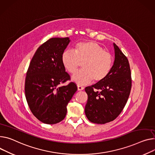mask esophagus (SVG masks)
Segmentation results:
<instances>
[{"mask_svg":"<svg viewBox=\"0 0 155 155\" xmlns=\"http://www.w3.org/2000/svg\"><path fill=\"white\" fill-rule=\"evenodd\" d=\"M84 87H82V86H78V91H82L84 90Z\"/></svg>","mask_w":155,"mask_h":155,"instance_id":"34e87169","label":"esophagus"}]
</instances>
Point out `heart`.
<instances>
[{
    "mask_svg": "<svg viewBox=\"0 0 155 155\" xmlns=\"http://www.w3.org/2000/svg\"><path fill=\"white\" fill-rule=\"evenodd\" d=\"M61 62L71 74L75 73L82 63L83 69L74 74L72 80L78 85H86L92 80L98 82L107 78L112 68L113 58L99 44L86 41L76 44L74 50H65L61 55Z\"/></svg>",
    "mask_w": 155,
    "mask_h": 155,
    "instance_id": "heart-1",
    "label": "heart"
}]
</instances>
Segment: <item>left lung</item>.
<instances>
[{
    "instance_id": "obj_1",
    "label": "left lung",
    "mask_w": 155,
    "mask_h": 155,
    "mask_svg": "<svg viewBox=\"0 0 155 155\" xmlns=\"http://www.w3.org/2000/svg\"><path fill=\"white\" fill-rule=\"evenodd\" d=\"M115 59L109 74L96 84L85 88L88 99L85 114L94 124L113 121L124 109L132 87V78L127 58L113 43Z\"/></svg>"
}]
</instances>
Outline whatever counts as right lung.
I'll use <instances>...</instances> for the list:
<instances>
[{
  "label": "right lung",
  "instance_id": "1",
  "mask_svg": "<svg viewBox=\"0 0 155 155\" xmlns=\"http://www.w3.org/2000/svg\"><path fill=\"white\" fill-rule=\"evenodd\" d=\"M70 42L69 38H52L42 44L33 55L25 79V93L34 116L46 124L62 121L67 105L77 91L61 62V55Z\"/></svg>",
  "mask_w": 155,
  "mask_h": 155
}]
</instances>
